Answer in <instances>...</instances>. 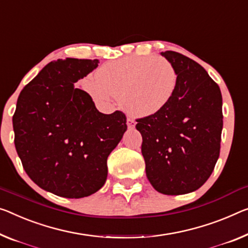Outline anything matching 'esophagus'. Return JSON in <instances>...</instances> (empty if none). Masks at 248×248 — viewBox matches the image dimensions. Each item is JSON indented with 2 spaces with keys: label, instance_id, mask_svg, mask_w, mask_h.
<instances>
[{
  "label": "esophagus",
  "instance_id": "1",
  "mask_svg": "<svg viewBox=\"0 0 248 248\" xmlns=\"http://www.w3.org/2000/svg\"><path fill=\"white\" fill-rule=\"evenodd\" d=\"M127 126L129 128H133V127L135 126V121L133 120V119H131V117H127Z\"/></svg>",
  "mask_w": 248,
  "mask_h": 248
}]
</instances>
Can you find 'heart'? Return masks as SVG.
Listing matches in <instances>:
<instances>
[{
	"mask_svg": "<svg viewBox=\"0 0 248 248\" xmlns=\"http://www.w3.org/2000/svg\"><path fill=\"white\" fill-rule=\"evenodd\" d=\"M178 73L170 61L156 56H129L105 63L84 86L95 101L108 104L119 97L128 114L147 117L165 108L176 93Z\"/></svg>",
	"mask_w": 248,
	"mask_h": 248,
	"instance_id": "heart-1",
	"label": "heart"
}]
</instances>
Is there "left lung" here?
Listing matches in <instances>:
<instances>
[{
    "label": "left lung",
    "mask_w": 248,
    "mask_h": 248,
    "mask_svg": "<svg viewBox=\"0 0 248 248\" xmlns=\"http://www.w3.org/2000/svg\"><path fill=\"white\" fill-rule=\"evenodd\" d=\"M162 55L178 73L172 101L161 112L137 119L146 176L157 192L181 195L200 188L218 159L222 93L195 61L174 51Z\"/></svg>",
    "instance_id": "1"
}]
</instances>
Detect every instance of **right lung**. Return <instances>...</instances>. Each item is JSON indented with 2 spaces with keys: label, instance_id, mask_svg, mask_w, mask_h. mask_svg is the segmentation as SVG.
Here are the masks:
<instances>
[{
  "label": "right lung",
  "instance_id": "add662e5",
  "mask_svg": "<svg viewBox=\"0 0 248 248\" xmlns=\"http://www.w3.org/2000/svg\"><path fill=\"white\" fill-rule=\"evenodd\" d=\"M98 60L52 61L18 95L13 115L14 144L23 169L47 192L81 199L108 177V157L126 131L121 111H97L89 93L74 83Z\"/></svg>",
  "mask_w": 248,
  "mask_h": 248
}]
</instances>
